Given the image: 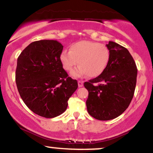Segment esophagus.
Wrapping results in <instances>:
<instances>
[{
    "label": "esophagus",
    "mask_w": 153,
    "mask_h": 153,
    "mask_svg": "<svg viewBox=\"0 0 153 153\" xmlns=\"http://www.w3.org/2000/svg\"><path fill=\"white\" fill-rule=\"evenodd\" d=\"M84 84H83L82 81H78V86L79 87H82Z\"/></svg>",
    "instance_id": "1"
}]
</instances>
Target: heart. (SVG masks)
<instances>
[{
  "mask_svg": "<svg viewBox=\"0 0 153 153\" xmlns=\"http://www.w3.org/2000/svg\"><path fill=\"white\" fill-rule=\"evenodd\" d=\"M111 52L108 47L91 41H80L71 45L69 51L63 50L59 59L64 69L70 71L77 64L79 67L73 69L71 75L80 77H97L101 75L108 66Z\"/></svg>",
  "mask_w": 153,
  "mask_h": 153,
  "instance_id": "obj_1",
  "label": "heart"
}]
</instances>
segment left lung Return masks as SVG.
Wrapping results in <instances>:
<instances>
[{"mask_svg":"<svg viewBox=\"0 0 153 153\" xmlns=\"http://www.w3.org/2000/svg\"><path fill=\"white\" fill-rule=\"evenodd\" d=\"M110 61L104 71L84 85L88 91V113L100 120L114 119L128 107L134 95L137 69L127 49L109 41Z\"/></svg>","mask_w":153,"mask_h":153,"instance_id":"obj_1","label":"left lung"}]
</instances>
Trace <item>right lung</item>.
<instances>
[{
    "mask_svg": "<svg viewBox=\"0 0 153 153\" xmlns=\"http://www.w3.org/2000/svg\"><path fill=\"white\" fill-rule=\"evenodd\" d=\"M62 50L58 41L43 39L30 43L18 58L16 82L20 97L33 112L45 118L63 114L78 87L62 67Z\"/></svg>",
    "mask_w": 153,
    "mask_h": 153,
    "instance_id": "add662e5",
    "label": "right lung"
}]
</instances>
